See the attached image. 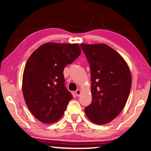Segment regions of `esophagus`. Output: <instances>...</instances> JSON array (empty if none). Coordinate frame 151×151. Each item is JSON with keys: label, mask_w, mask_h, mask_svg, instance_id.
Segmentation results:
<instances>
[{"label": "esophagus", "mask_w": 151, "mask_h": 151, "mask_svg": "<svg viewBox=\"0 0 151 151\" xmlns=\"http://www.w3.org/2000/svg\"><path fill=\"white\" fill-rule=\"evenodd\" d=\"M80 94H81V91L80 90V89H78V90L76 91V95H77L78 97H79V96L80 95Z\"/></svg>", "instance_id": "34e87169"}]
</instances>
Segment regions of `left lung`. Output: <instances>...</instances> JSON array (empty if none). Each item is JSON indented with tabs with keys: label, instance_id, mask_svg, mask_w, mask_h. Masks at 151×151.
I'll use <instances>...</instances> for the list:
<instances>
[{
	"label": "left lung",
	"instance_id": "left-lung-1",
	"mask_svg": "<svg viewBox=\"0 0 151 151\" xmlns=\"http://www.w3.org/2000/svg\"><path fill=\"white\" fill-rule=\"evenodd\" d=\"M81 47L90 64L92 103L84 109L97 124L110 123L123 110L132 87V74L124 58L104 43Z\"/></svg>",
	"mask_w": 151,
	"mask_h": 151
}]
</instances>
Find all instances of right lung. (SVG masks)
I'll list each match as a JSON object with an SVG mask.
<instances>
[{
  "label": "right lung",
  "instance_id": "add662e5",
  "mask_svg": "<svg viewBox=\"0 0 151 151\" xmlns=\"http://www.w3.org/2000/svg\"><path fill=\"white\" fill-rule=\"evenodd\" d=\"M81 54L77 43H46L32 52L26 63L22 92L27 106L43 123L58 121L72 95L65 86L64 68Z\"/></svg>",
  "mask_w": 151,
  "mask_h": 151
}]
</instances>
